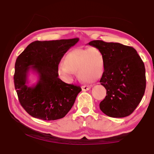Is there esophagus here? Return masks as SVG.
<instances>
[{
  "label": "esophagus",
  "instance_id": "1",
  "mask_svg": "<svg viewBox=\"0 0 154 154\" xmlns=\"http://www.w3.org/2000/svg\"><path fill=\"white\" fill-rule=\"evenodd\" d=\"M81 88H82V90L83 91H89L91 89V85H83L82 87H81Z\"/></svg>",
  "mask_w": 154,
  "mask_h": 154
}]
</instances>
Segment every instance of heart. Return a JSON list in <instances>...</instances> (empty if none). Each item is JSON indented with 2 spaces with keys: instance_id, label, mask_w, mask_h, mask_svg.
I'll return each instance as SVG.
<instances>
[{
  "instance_id": "heart-1",
  "label": "heart",
  "mask_w": 154,
  "mask_h": 154,
  "mask_svg": "<svg viewBox=\"0 0 154 154\" xmlns=\"http://www.w3.org/2000/svg\"><path fill=\"white\" fill-rule=\"evenodd\" d=\"M63 63L59 65L57 71L67 81L77 73L82 81L94 82L102 76L105 67L104 55L97 47L74 49L66 55Z\"/></svg>"
}]
</instances>
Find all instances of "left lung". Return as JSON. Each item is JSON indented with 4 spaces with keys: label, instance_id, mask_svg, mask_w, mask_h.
<instances>
[{
    "label": "left lung",
    "instance_id": "1",
    "mask_svg": "<svg viewBox=\"0 0 154 154\" xmlns=\"http://www.w3.org/2000/svg\"><path fill=\"white\" fill-rule=\"evenodd\" d=\"M89 45L103 52L104 71L100 80L106 90L100 109L110 117L131 114L141 101L146 89L144 63L134 48L119 43L93 40Z\"/></svg>",
    "mask_w": 154,
    "mask_h": 154
}]
</instances>
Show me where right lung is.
Returning a JSON list of instances; mask_svg holds the SVG:
<instances>
[{
	"mask_svg": "<svg viewBox=\"0 0 154 154\" xmlns=\"http://www.w3.org/2000/svg\"><path fill=\"white\" fill-rule=\"evenodd\" d=\"M79 40L35 41L16 59L14 87L21 106L32 116L44 120L60 119L73 106L81 88L62 81L57 68L64 54ZM30 70L39 77L32 87L27 85Z\"/></svg>",
	"mask_w": 154,
	"mask_h": 154,
	"instance_id": "right-lung-1",
	"label": "right lung"
}]
</instances>
